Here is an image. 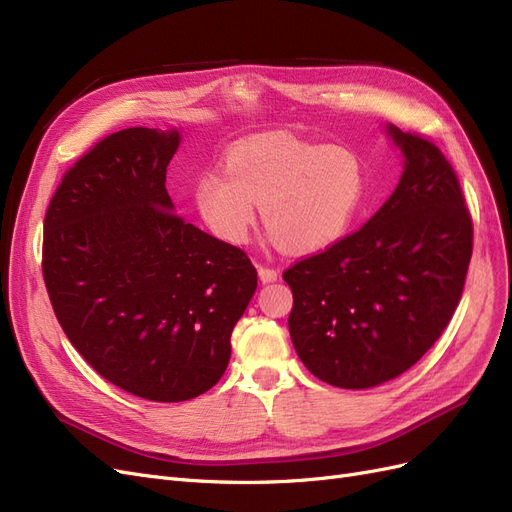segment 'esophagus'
Returning <instances> with one entry per match:
<instances>
[{"instance_id":"34e87169","label":"esophagus","mask_w":512,"mask_h":512,"mask_svg":"<svg viewBox=\"0 0 512 512\" xmlns=\"http://www.w3.org/2000/svg\"><path fill=\"white\" fill-rule=\"evenodd\" d=\"M257 272H259L261 283H274V280H278V270H274V268L257 266Z\"/></svg>"}]
</instances>
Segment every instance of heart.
<instances>
[{
  "mask_svg": "<svg viewBox=\"0 0 512 512\" xmlns=\"http://www.w3.org/2000/svg\"><path fill=\"white\" fill-rule=\"evenodd\" d=\"M364 189V168L351 148L319 146L276 131L229 146L223 170L197 178L193 197L219 238L246 242L261 204L272 240L308 255L329 249L349 232Z\"/></svg>",
  "mask_w": 512,
  "mask_h": 512,
  "instance_id": "heart-1",
  "label": "heart"
}]
</instances>
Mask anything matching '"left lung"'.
Returning <instances> with one entry per match:
<instances>
[{
  "label": "left lung",
  "mask_w": 512,
  "mask_h": 512,
  "mask_svg": "<svg viewBox=\"0 0 512 512\" xmlns=\"http://www.w3.org/2000/svg\"><path fill=\"white\" fill-rule=\"evenodd\" d=\"M404 157L359 232L291 266L289 334L323 383L370 389L412 368L449 325L472 257V219L440 148L385 127Z\"/></svg>",
  "instance_id": "1"
}]
</instances>
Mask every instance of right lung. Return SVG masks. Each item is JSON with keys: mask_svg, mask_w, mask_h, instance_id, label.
<instances>
[{"mask_svg": "<svg viewBox=\"0 0 512 512\" xmlns=\"http://www.w3.org/2000/svg\"><path fill=\"white\" fill-rule=\"evenodd\" d=\"M180 131L129 127L76 161L44 219L42 272L74 349L151 402L219 383L257 289L238 246L174 214L166 170Z\"/></svg>", "mask_w": 512, "mask_h": 512, "instance_id": "add662e5", "label": "right lung"}]
</instances>
